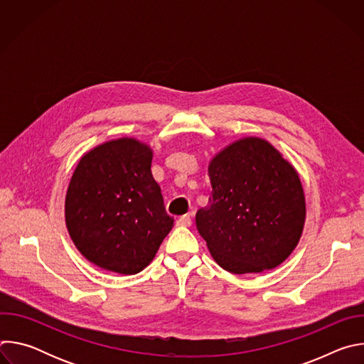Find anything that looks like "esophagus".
Wrapping results in <instances>:
<instances>
[{
    "instance_id": "34e87169",
    "label": "esophagus",
    "mask_w": 364,
    "mask_h": 364,
    "mask_svg": "<svg viewBox=\"0 0 364 364\" xmlns=\"http://www.w3.org/2000/svg\"><path fill=\"white\" fill-rule=\"evenodd\" d=\"M177 226H184V228L191 226V216H190V215L180 216V218L177 219Z\"/></svg>"
}]
</instances>
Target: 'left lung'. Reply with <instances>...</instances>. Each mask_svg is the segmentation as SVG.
I'll return each instance as SVG.
<instances>
[{
	"label": "left lung",
	"instance_id": "1",
	"mask_svg": "<svg viewBox=\"0 0 364 364\" xmlns=\"http://www.w3.org/2000/svg\"><path fill=\"white\" fill-rule=\"evenodd\" d=\"M212 194L196 226L219 267L257 274L279 267L296 247L305 196L294 166L268 141L237 139L209 164Z\"/></svg>",
	"mask_w": 364,
	"mask_h": 364
}]
</instances>
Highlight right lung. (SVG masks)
<instances>
[{
    "label": "right lung",
    "instance_id": "right-lung-1",
    "mask_svg": "<svg viewBox=\"0 0 364 364\" xmlns=\"http://www.w3.org/2000/svg\"><path fill=\"white\" fill-rule=\"evenodd\" d=\"M152 155L149 145L118 138L83 154L73 171L66 226L77 250L102 269L141 272L173 229L151 173Z\"/></svg>",
    "mask_w": 364,
    "mask_h": 364
}]
</instances>
